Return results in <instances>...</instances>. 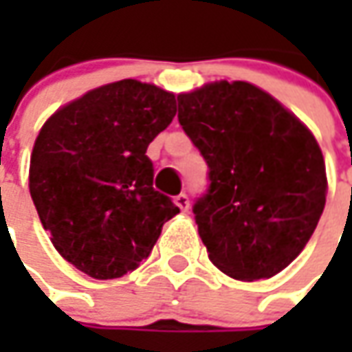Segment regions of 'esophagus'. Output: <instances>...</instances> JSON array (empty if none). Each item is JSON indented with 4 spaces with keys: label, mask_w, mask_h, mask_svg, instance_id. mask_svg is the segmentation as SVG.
I'll return each mask as SVG.
<instances>
[{
    "label": "esophagus",
    "mask_w": 352,
    "mask_h": 352,
    "mask_svg": "<svg viewBox=\"0 0 352 352\" xmlns=\"http://www.w3.org/2000/svg\"><path fill=\"white\" fill-rule=\"evenodd\" d=\"M174 204L182 211H188V208H190V197L186 196V194H178V196L174 197Z\"/></svg>",
    "instance_id": "1"
}]
</instances>
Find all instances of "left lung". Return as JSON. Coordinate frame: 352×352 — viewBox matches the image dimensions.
Wrapping results in <instances>:
<instances>
[{
    "instance_id": "left-lung-1",
    "label": "left lung",
    "mask_w": 352,
    "mask_h": 352,
    "mask_svg": "<svg viewBox=\"0 0 352 352\" xmlns=\"http://www.w3.org/2000/svg\"><path fill=\"white\" fill-rule=\"evenodd\" d=\"M178 121L208 164L194 204L210 261L235 280L284 270L325 208L327 176L316 137L249 82H213L178 96Z\"/></svg>"
}]
</instances>
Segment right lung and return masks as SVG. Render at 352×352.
I'll return each mask as SVG.
<instances>
[{"mask_svg":"<svg viewBox=\"0 0 352 352\" xmlns=\"http://www.w3.org/2000/svg\"><path fill=\"white\" fill-rule=\"evenodd\" d=\"M176 116V96L121 80L84 94L43 125L29 190L54 249L78 270L111 280L151 254L180 208L153 188L146 148Z\"/></svg>","mask_w":352,"mask_h":352,"instance_id":"1","label":"right lung"}]
</instances>
